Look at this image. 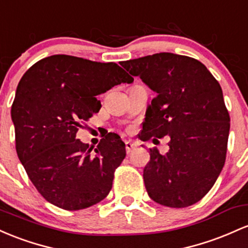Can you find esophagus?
Returning <instances> with one entry per match:
<instances>
[{"label": "esophagus", "mask_w": 248, "mask_h": 248, "mask_svg": "<svg viewBox=\"0 0 248 248\" xmlns=\"http://www.w3.org/2000/svg\"><path fill=\"white\" fill-rule=\"evenodd\" d=\"M135 147H136V145L135 144H132L131 141H125V150H126L127 155L131 154L133 150H135Z\"/></svg>", "instance_id": "esophagus-1"}]
</instances>
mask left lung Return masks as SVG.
<instances>
[{"label": "left lung", "mask_w": 248, "mask_h": 248, "mask_svg": "<svg viewBox=\"0 0 248 248\" xmlns=\"http://www.w3.org/2000/svg\"><path fill=\"white\" fill-rule=\"evenodd\" d=\"M157 93L147 107L141 140L169 136V152L150 149L147 194L168 207L198 202L218 179L230 133L220 84L199 61L160 52L119 63Z\"/></svg>", "instance_id": "left-lung-1"}]
</instances>
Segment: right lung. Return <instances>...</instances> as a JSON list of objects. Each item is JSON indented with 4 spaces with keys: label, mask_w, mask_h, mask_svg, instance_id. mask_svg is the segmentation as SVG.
Listing matches in <instances>:
<instances>
[{
    "label": "right lung",
    "mask_w": 248,
    "mask_h": 248,
    "mask_svg": "<svg viewBox=\"0 0 248 248\" xmlns=\"http://www.w3.org/2000/svg\"><path fill=\"white\" fill-rule=\"evenodd\" d=\"M132 82L118 64L68 55L43 58L22 76L12 107L16 151L50 204L77 211L109 194L115 170L126 155L125 144L108 133L96 149H89L76 133L101 109L98 94Z\"/></svg>",
    "instance_id": "obj_1"
}]
</instances>
